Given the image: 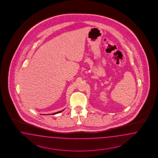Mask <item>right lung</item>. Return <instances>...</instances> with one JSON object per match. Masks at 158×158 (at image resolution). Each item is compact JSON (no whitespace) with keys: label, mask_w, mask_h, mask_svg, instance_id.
Here are the masks:
<instances>
[{"label":"right lung","mask_w":158,"mask_h":158,"mask_svg":"<svg viewBox=\"0 0 158 158\" xmlns=\"http://www.w3.org/2000/svg\"><path fill=\"white\" fill-rule=\"evenodd\" d=\"M64 110H60V111H58L57 112H55V113H53V114H52L51 115H55V114H58V113H60V112H61L62 111H63ZM48 115V114H47ZM49 115H50V114H49Z\"/></svg>","instance_id":"obj_1"}]
</instances>
